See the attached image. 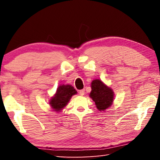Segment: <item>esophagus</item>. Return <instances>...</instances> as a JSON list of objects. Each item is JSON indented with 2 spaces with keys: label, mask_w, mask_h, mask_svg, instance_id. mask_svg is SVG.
Returning <instances> with one entry per match:
<instances>
[{
  "label": "esophagus",
  "mask_w": 160,
  "mask_h": 160,
  "mask_svg": "<svg viewBox=\"0 0 160 160\" xmlns=\"http://www.w3.org/2000/svg\"><path fill=\"white\" fill-rule=\"evenodd\" d=\"M79 94L81 96H83L84 94H85V90L84 89H82V90H81L79 91Z\"/></svg>",
  "instance_id": "34e87169"
}]
</instances>
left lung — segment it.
I'll return each instance as SVG.
<instances>
[{"instance_id": "obj_1", "label": "left lung", "mask_w": 160, "mask_h": 160, "mask_svg": "<svg viewBox=\"0 0 160 160\" xmlns=\"http://www.w3.org/2000/svg\"><path fill=\"white\" fill-rule=\"evenodd\" d=\"M91 88L90 97L95 103L97 109L104 112L112 106L114 99V92L110 87L101 80L95 79L92 81Z\"/></svg>"}]
</instances>
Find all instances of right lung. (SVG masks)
<instances>
[{
  "instance_id": "obj_1",
  "label": "right lung",
  "mask_w": 160,
  "mask_h": 160,
  "mask_svg": "<svg viewBox=\"0 0 160 160\" xmlns=\"http://www.w3.org/2000/svg\"><path fill=\"white\" fill-rule=\"evenodd\" d=\"M78 92L70 85H61L56 90V93L49 100V104L53 112H61L66 107L71 97Z\"/></svg>"
}]
</instances>
